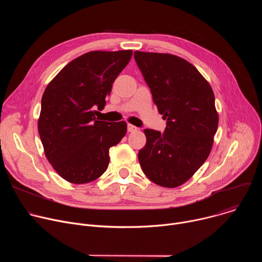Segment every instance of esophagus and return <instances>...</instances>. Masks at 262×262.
<instances>
[{"label":"esophagus","instance_id":"34e87169","mask_svg":"<svg viewBox=\"0 0 262 262\" xmlns=\"http://www.w3.org/2000/svg\"><path fill=\"white\" fill-rule=\"evenodd\" d=\"M137 129H138V127H137V126H135V125H133V124H127V130H128L129 133L136 132Z\"/></svg>","mask_w":262,"mask_h":262}]
</instances>
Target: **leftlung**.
I'll list each match as a JSON object with an SVG mask.
<instances>
[{
	"instance_id": "left-lung-1",
	"label": "left lung",
	"mask_w": 262,
	"mask_h": 262,
	"mask_svg": "<svg viewBox=\"0 0 262 262\" xmlns=\"http://www.w3.org/2000/svg\"><path fill=\"white\" fill-rule=\"evenodd\" d=\"M141 70L165 132L146 128V145L138 154L144 174L165 188H176L204 164L217 129L219 116L210 85L197 68L170 54L136 51Z\"/></svg>"
}]
</instances>
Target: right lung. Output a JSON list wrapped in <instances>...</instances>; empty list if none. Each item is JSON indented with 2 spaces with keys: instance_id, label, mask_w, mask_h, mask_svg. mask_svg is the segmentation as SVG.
I'll list each match as a JSON object with an SVG mask.
<instances>
[{
  "instance_id": "1",
  "label": "right lung",
  "mask_w": 262,
  "mask_h": 262,
  "mask_svg": "<svg viewBox=\"0 0 262 262\" xmlns=\"http://www.w3.org/2000/svg\"><path fill=\"white\" fill-rule=\"evenodd\" d=\"M133 51L90 52L68 63L48 85L41 99L38 132L57 173L71 183H87L107 169L108 149L126 133V123L100 121L112 84Z\"/></svg>"
}]
</instances>
